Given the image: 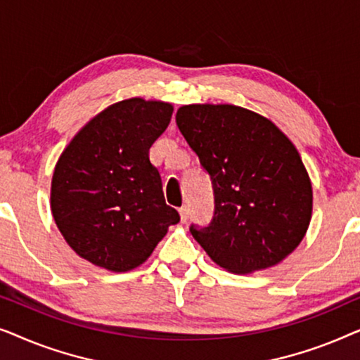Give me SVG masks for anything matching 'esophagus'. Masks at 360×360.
<instances>
[{
	"label": "esophagus",
	"instance_id": "obj_1",
	"mask_svg": "<svg viewBox=\"0 0 360 360\" xmlns=\"http://www.w3.org/2000/svg\"><path fill=\"white\" fill-rule=\"evenodd\" d=\"M179 211H180L181 223H186V219H188V216H190V208H188V206H186V205H184Z\"/></svg>",
	"mask_w": 360,
	"mask_h": 360
}]
</instances>
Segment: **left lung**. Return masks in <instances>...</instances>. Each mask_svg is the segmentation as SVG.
Here are the masks:
<instances>
[{
	"label": "left lung",
	"instance_id": "obj_1",
	"mask_svg": "<svg viewBox=\"0 0 360 360\" xmlns=\"http://www.w3.org/2000/svg\"><path fill=\"white\" fill-rule=\"evenodd\" d=\"M176 126L210 175L214 213L190 233L219 267L249 274L282 262L302 243L313 191L298 150L257 112L188 105Z\"/></svg>",
	"mask_w": 360,
	"mask_h": 360
}]
</instances>
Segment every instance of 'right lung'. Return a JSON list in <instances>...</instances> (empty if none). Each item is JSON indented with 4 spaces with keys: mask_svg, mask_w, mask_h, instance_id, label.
<instances>
[{
    "mask_svg": "<svg viewBox=\"0 0 360 360\" xmlns=\"http://www.w3.org/2000/svg\"><path fill=\"white\" fill-rule=\"evenodd\" d=\"M169 103L131 98L93 117L58 159L51 206L67 244L88 262L127 272L180 221L165 203L149 149L169 126Z\"/></svg>",
    "mask_w": 360,
    "mask_h": 360,
    "instance_id": "1",
    "label": "right lung"
}]
</instances>
